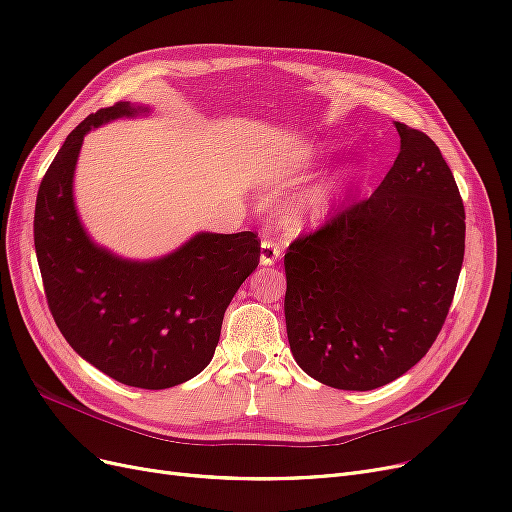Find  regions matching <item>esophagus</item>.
<instances>
[{
  "mask_svg": "<svg viewBox=\"0 0 512 512\" xmlns=\"http://www.w3.org/2000/svg\"><path fill=\"white\" fill-rule=\"evenodd\" d=\"M280 253H282L280 246H276L270 240H263L259 246V263L261 266H272V263L280 259Z\"/></svg>",
  "mask_w": 512,
  "mask_h": 512,
  "instance_id": "obj_1",
  "label": "esophagus"
}]
</instances>
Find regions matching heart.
<instances>
[{
    "label": "heart",
    "mask_w": 512,
    "mask_h": 512,
    "mask_svg": "<svg viewBox=\"0 0 512 512\" xmlns=\"http://www.w3.org/2000/svg\"><path fill=\"white\" fill-rule=\"evenodd\" d=\"M352 173H342L331 181L318 183L306 192L297 194L291 198L285 206H282L280 223L289 234H301L310 230V227L323 223L329 213L333 211V204L344 194L346 185L350 183Z\"/></svg>",
    "instance_id": "b5f03b06"
}]
</instances>
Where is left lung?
<instances>
[{
  "mask_svg": "<svg viewBox=\"0 0 512 512\" xmlns=\"http://www.w3.org/2000/svg\"><path fill=\"white\" fill-rule=\"evenodd\" d=\"M401 151L373 196L285 255L297 365L337 390L407 373L437 339L464 261V204L441 149L394 122Z\"/></svg>",
  "mask_w": 512,
  "mask_h": 512,
  "instance_id": "8db88e82",
  "label": "left lung"
}]
</instances>
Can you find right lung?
Here are the masks:
<instances>
[{
    "mask_svg": "<svg viewBox=\"0 0 512 512\" xmlns=\"http://www.w3.org/2000/svg\"><path fill=\"white\" fill-rule=\"evenodd\" d=\"M149 113L143 103H116L71 132L37 192L33 236L48 306L69 346L120 384L164 390L211 363L225 308L259 263V240L198 232L154 259H128L92 240L73 196L84 137Z\"/></svg>",
    "mask_w": 512,
    "mask_h": 512,
    "instance_id": "add662e5",
    "label": "right lung"
}]
</instances>
